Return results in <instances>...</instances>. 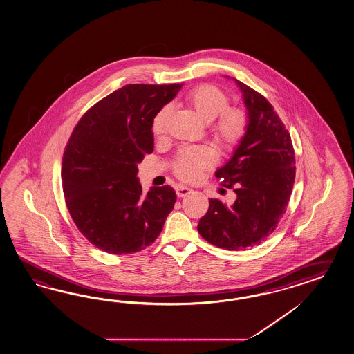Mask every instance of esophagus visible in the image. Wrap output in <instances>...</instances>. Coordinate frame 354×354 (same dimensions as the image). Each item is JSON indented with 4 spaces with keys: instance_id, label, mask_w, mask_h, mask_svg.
Wrapping results in <instances>:
<instances>
[{
    "instance_id": "1",
    "label": "esophagus",
    "mask_w": 354,
    "mask_h": 354,
    "mask_svg": "<svg viewBox=\"0 0 354 354\" xmlns=\"http://www.w3.org/2000/svg\"><path fill=\"white\" fill-rule=\"evenodd\" d=\"M191 191L192 190L189 189V187H186V186H178V187L176 189V192H177V196H178V198H183V196L189 195Z\"/></svg>"
}]
</instances>
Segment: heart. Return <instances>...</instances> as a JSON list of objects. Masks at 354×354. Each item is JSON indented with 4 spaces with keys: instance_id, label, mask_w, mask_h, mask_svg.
<instances>
[{
    "instance_id": "1",
    "label": "heart",
    "mask_w": 354,
    "mask_h": 354,
    "mask_svg": "<svg viewBox=\"0 0 354 354\" xmlns=\"http://www.w3.org/2000/svg\"><path fill=\"white\" fill-rule=\"evenodd\" d=\"M186 101L199 114L200 118L210 122V133L218 145L230 150L241 141L248 128V118L243 110L228 108L230 100L225 92L214 86L203 84L191 90L186 95ZM169 114V105H164L155 114L151 122V131L155 137H163ZM214 162L216 154L208 146L190 147L177 155L173 171L183 181H195Z\"/></svg>"
}]
</instances>
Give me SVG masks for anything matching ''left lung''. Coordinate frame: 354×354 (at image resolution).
<instances>
[{"instance_id":"left-lung-1","label":"left lung","mask_w":354,"mask_h":354,"mask_svg":"<svg viewBox=\"0 0 354 354\" xmlns=\"http://www.w3.org/2000/svg\"><path fill=\"white\" fill-rule=\"evenodd\" d=\"M246 108L248 128L231 159L216 172L234 187L235 203L227 207L209 200L198 231L208 243L227 250L259 245L277 226L290 200L295 156L290 133L261 93L235 80Z\"/></svg>"}]
</instances>
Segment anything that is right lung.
I'll use <instances>...</instances> for the list:
<instances>
[{"instance_id": "right-lung-1", "label": "right lung", "mask_w": 354, "mask_h": 354, "mask_svg": "<svg viewBox=\"0 0 354 354\" xmlns=\"http://www.w3.org/2000/svg\"><path fill=\"white\" fill-rule=\"evenodd\" d=\"M182 84H127L95 104L74 128L63 156V191L72 219L109 254L153 244L172 212L171 186L142 192L138 168L154 150L151 122Z\"/></svg>"}]
</instances>
